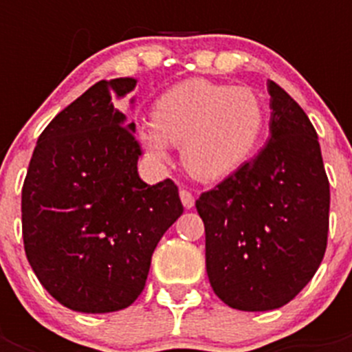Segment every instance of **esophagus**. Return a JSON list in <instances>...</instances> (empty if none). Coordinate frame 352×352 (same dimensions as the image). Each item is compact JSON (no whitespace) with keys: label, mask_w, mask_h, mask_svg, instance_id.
<instances>
[{"label":"esophagus","mask_w":352,"mask_h":352,"mask_svg":"<svg viewBox=\"0 0 352 352\" xmlns=\"http://www.w3.org/2000/svg\"><path fill=\"white\" fill-rule=\"evenodd\" d=\"M179 195H181V201H182V204H184V208L190 210L195 206V197H193L192 192H188V190H184V188H182L181 192H179Z\"/></svg>","instance_id":"esophagus-1"}]
</instances>
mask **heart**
Instances as JSON below:
<instances>
[{
	"label": "heart",
	"instance_id": "obj_1",
	"mask_svg": "<svg viewBox=\"0 0 352 352\" xmlns=\"http://www.w3.org/2000/svg\"><path fill=\"white\" fill-rule=\"evenodd\" d=\"M263 124L265 109L256 91L192 78L157 98L153 122H142L137 137L157 160L168 157V144L181 146L182 164L190 175L217 181L250 159Z\"/></svg>",
	"mask_w": 352,
	"mask_h": 352
}]
</instances>
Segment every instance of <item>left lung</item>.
<instances>
[{"instance_id":"obj_1","label":"left lung","mask_w":352,"mask_h":352,"mask_svg":"<svg viewBox=\"0 0 352 352\" xmlns=\"http://www.w3.org/2000/svg\"><path fill=\"white\" fill-rule=\"evenodd\" d=\"M270 138L217 188L195 201L206 232L212 289L237 311L294 300L327 248L329 179L305 111L268 80Z\"/></svg>"}]
</instances>
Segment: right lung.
<instances>
[{
  "mask_svg": "<svg viewBox=\"0 0 352 352\" xmlns=\"http://www.w3.org/2000/svg\"><path fill=\"white\" fill-rule=\"evenodd\" d=\"M135 85V78L102 80L58 113L25 177V254L47 292L71 311L131 305L155 246L184 210L175 182L149 186L138 177L135 122L113 106Z\"/></svg>",
  "mask_w": 352,
  "mask_h": 352,
  "instance_id": "right-lung-1",
  "label": "right lung"
}]
</instances>
